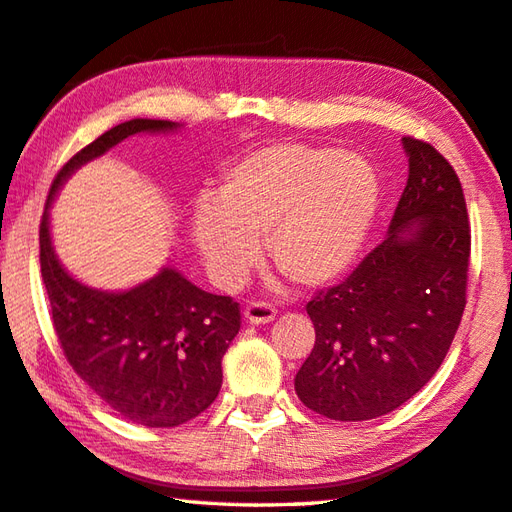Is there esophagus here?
<instances>
[{"mask_svg":"<svg viewBox=\"0 0 512 512\" xmlns=\"http://www.w3.org/2000/svg\"><path fill=\"white\" fill-rule=\"evenodd\" d=\"M244 317L248 324H255V326L268 324L275 319V306L266 302H253L244 308Z\"/></svg>","mask_w":512,"mask_h":512,"instance_id":"1","label":"esophagus"}]
</instances>
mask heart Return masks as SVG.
I'll return each mask as SVG.
<instances>
[{
	"label": "heart",
	"mask_w": 512,
	"mask_h": 512,
	"mask_svg": "<svg viewBox=\"0 0 512 512\" xmlns=\"http://www.w3.org/2000/svg\"><path fill=\"white\" fill-rule=\"evenodd\" d=\"M379 204L366 159L295 142L270 144L230 164L193 215V239L219 286H237L257 242L302 288L330 284L362 250Z\"/></svg>",
	"instance_id": "heart-1"
}]
</instances>
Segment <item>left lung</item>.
Masks as SVG:
<instances>
[{
    "label": "left lung",
    "mask_w": 512,
    "mask_h": 512,
    "mask_svg": "<svg viewBox=\"0 0 512 512\" xmlns=\"http://www.w3.org/2000/svg\"><path fill=\"white\" fill-rule=\"evenodd\" d=\"M408 182L382 244L306 304L315 346L297 397L337 422L382 417L437 373L466 308L470 224L448 159L402 139Z\"/></svg>",
    "instance_id": "1"
}]
</instances>
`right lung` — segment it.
Wrapping results in <instances>:
<instances>
[{
    "label": "right lung",
    "mask_w": 512,
    "mask_h": 512,
    "mask_svg": "<svg viewBox=\"0 0 512 512\" xmlns=\"http://www.w3.org/2000/svg\"><path fill=\"white\" fill-rule=\"evenodd\" d=\"M177 126L164 119H130L106 130L55 175L39 224V264L68 364L104 404L148 428L186 424L215 402L222 357L242 324L239 304L197 288L175 268H162L124 293L84 286L59 264L48 208L59 186L90 159L130 135Z\"/></svg>",
    "instance_id": "right-lung-1"
}]
</instances>
